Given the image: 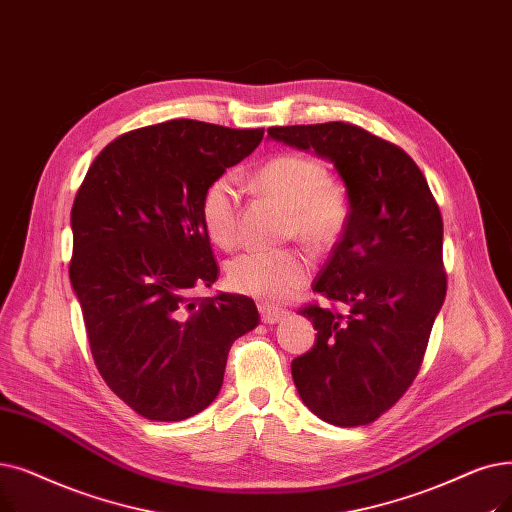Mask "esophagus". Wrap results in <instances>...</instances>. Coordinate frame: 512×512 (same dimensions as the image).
I'll return each instance as SVG.
<instances>
[{"mask_svg":"<svg viewBox=\"0 0 512 512\" xmlns=\"http://www.w3.org/2000/svg\"><path fill=\"white\" fill-rule=\"evenodd\" d=\"M259 314H261V320L265 324H276V322L286 318V311L284 309L274 307V305H265V303L259 305Z\"/></svg>","mask_w":512,"mask_h":512,"instance_id":"esophagus-1","label":"esophagus"}]
</instances>
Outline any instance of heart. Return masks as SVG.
<instances>
[{
	"label": "heart",
	"instance_id": "1",
	"mask_svg": "<svg viewBox=\"0 0 512 512\" xmlns=\"http://www.w3.org/2000/svg\"><path fill=\"white\" fill-rule=\"evenodd\" d=\"M255 186L288 207L286 232L311 249L335 242L347 221L345 188L330 180L326 167L305 154H276L255 171ZM207 234L224 249L238 242V192L230 175L213 180L201 201ZM309 276V261L297 249L249 251L228 268V284L236 293L261 301H282Z\"/></svg>",
	"mask_w": 512,
	"mask_h": 512
}]
</instances>
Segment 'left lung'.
<instances>
[{"label":"left lung","mask_w":512,"mask_h":512,"mask_svg":"<svg viewBox=\"0 0 512 512\" xmlns=\"http://www.w3.org/2000/svg\"><path fill=\"white\" fill-rule=\"evenodd\" d=\"M268 136L316 152L345 184V230L314 291L349 311H299L318 335L291 372L301 402L318 418L368 425L412 385L446 299L439 207L408 154L358 125L270 127Z\"/></svg>","instance_id":"obj_1"}]
</instances>
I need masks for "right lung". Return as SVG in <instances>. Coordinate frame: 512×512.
Masks as SVG:
<instances>
[{"instance_id":"add662e5","label":"right lung","mask_w":512,"mask_h":512,"mask_svg":"<svg viewBox=\"0 0 512 512\" xmlns=\"http://www.w3.org/2000/svg\"><path fill=\"white\" fill-rule=\"evenodd\" d=\"M263 129L177 119L129 131L92 163L71 211V284L106 385L148 420H184L217 397L255 301L211 286L201 217L207 186L259 146Z\"/></svg>"}]
</instances>
